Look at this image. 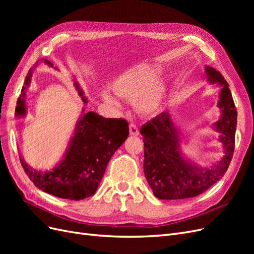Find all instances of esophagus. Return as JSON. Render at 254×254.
<instances>
[{
	"label": "esophagus",
	"instance_id": "esophagus-1",
	"mask_svg": "<svg viewBox=\"0 0 254 254\" xmlns=\"http://www.w3.org/2000/svg\"><path fill=\"white\" fill-rule=\"evenodd\" d=\"M129 133L131 135H139L140 134L139 128H137L134 124H130L129 125Z\"/></svg>",
	"mask_w": 254,
	"mask_h": 254
}]
</instances>
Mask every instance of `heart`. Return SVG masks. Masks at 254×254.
<instances>
[{
	"instance_id": "1",
	"label": "heart",
	"mask_w": 254,
	"mask_h": 254,
	"mask_svg": "<svg viewBox=\"0 0 254 254\" xmlns=\"http://www.w3.org/2000/svg\"><path fill=\"white\" fill-rule=\"evenodd\" d=\"M159 68L152 64H139L123 72L114 79L111 88L121 98L133 103L135 110L143 117H153L162 108L166 87L158 79ZM103 101L114 108H119L118 99L111 93L104 91Z\"/></svg>"
}]
</instances>
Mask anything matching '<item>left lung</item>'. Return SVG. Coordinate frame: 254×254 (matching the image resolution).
Here are the masks:
<instances>
[{"label": "left lung", "mask_w": 254, "mask_h": 254, "mask_svg": "<svg viewBox=\"0 0 254 254\" xmlns=\"http://www.w3.org/2000/svg\"><path fill=\"white\" fill-rule=\"evenodd\" d=\"M210 82L222 87L218 107L221 119L215 123V129L221 133L220 142L225 155L217 164L209 168L195 165L184 159L180 151L179 132L171 120L170 113L162 112L141 127L144 142V174L153 194L159 199L191 198L202 194L226 174L235 147L237 111L229 84L220 72L205 66Z\"/></svg>", "instance_id": "8db88e82"}]
</instances>
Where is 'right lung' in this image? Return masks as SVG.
<instances>
[{"label":"right lung","instance_id":"add662e5","mask_svg":"<svg viewBox=\"0 0 254 254\" xmlns=\"http://www.w3.org/2000/svg\"><path fill=\"white\" fill-rule=\"evenodd\" d=\"M44 64L53 66L51 61ZM32 70L28 72L18 99L17 115H24L25 89L30 83ZM74 86L86 104L87 98L77 82ZM129 134L124 119H105L95 112L82 114L75 128L64 160L50 172H38L29 167L20 157L22 167L35 186L45 193L70 200H80L94 195L105 174L109 160Z\"/></svg>","mask_w":254,"mask_h":254}]
</instances>
